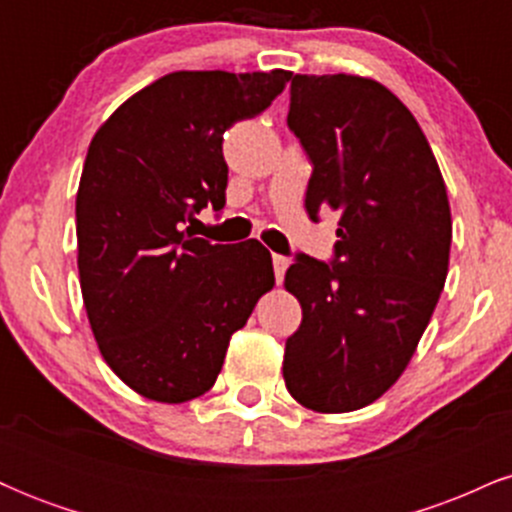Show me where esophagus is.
<instances>
[{
  "instance_id": "1",
  "label": "esophagus",
  "mask_w": 512,
  "mask_h": 512,
  "mask_svg": "<svg viewBox=\"0 0 512 512\" xmlns=\"http://www.w3.org/2000/svg\"><path fill=\"white\" fill-rule=\"evenodd\" d=\"M272 264H274V276H276V281H281L284 279V274H286V269H289V260H286V257H281V255H274L272 257Z\"/></svg>"
}]
</instances>
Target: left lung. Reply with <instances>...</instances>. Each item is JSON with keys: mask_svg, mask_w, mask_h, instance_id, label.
<instances>
[{"mask_svg": "<svg viewBox=\"0 0 512 512\" xmlns=\"http://www.w3.org/2000/svg\"><path fill=\"white\" fill-rule=\"evenodd\" d=\"M289 127L313 163L310 219L337 211V260L298 255L286 291V390L317 414L383 397L409 366L445 286L452 216L438 161L390 88L356 74H296Z\"/></svg>", "mask_w": 512, "mask_h": 512, "instance_id": "8db88e82", "label": "left lung"}]
</instances>
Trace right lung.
<instances>
[{
  "label": "right lung",
  "instance_id": "add662e5",
  "mask_svg": "<svg viewBox=\"0 0 512 512\" xmlns=\"http://www.w3.org/2000/svg\"><path fill=\"white\" fill-rule=\"evenodd\" d=\"M291 76L166 74L93 134L76 192L81 296L105 363L137 395L182 404L211 390L233 332L274 286L260 240L211 245L185 223L226 204L223 132Z\"/></svg>",
  "mask_w": 512,
  "mask_h": 512
}]
</instances>
